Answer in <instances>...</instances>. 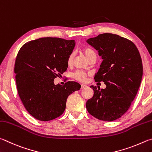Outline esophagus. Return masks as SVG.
Wrapping results in <instances>:
<instances>
[{
    "mask_svg": "<svg viewBox=\"0 0 152 152\" xmlns=\"http://www.w3.org/2000/svg\"><path fill=\"white\" fill-rule=\"evenodd\" d=\"M87 86H86V85H83V84H82L81 85V89H84V88H86V87H87Z\"/></svg>",
    "mask_w": 152,
    "mask_h": 152,
    "instance_id": "esophagus-1",
    "label": "esophagus"
}]
</instances>
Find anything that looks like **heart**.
Returning <instances> with one entry per match:
<instances>
[{
  "label": "heart",
  "mask_w": 152,
  "mask_h": 152,
  "mask_svg": "<svg viewBox=\"0 0 152 152\" xmlns=\"http://www.w3.org/2000/svg\"><path fill=\"white\" fill-rule=\"evenodd\" d=\"M82 52L83 53L85 56H86L89 60L93 57H96V55H95V53L94 50L91 49H90L89 47L83 48V49H82ZM73 55L71 54L67 58V64L69 65H71L72 63H73ZM87 75H88V73H86V72L83 71H77L73 74V77L75 79H76V80H77L80 82H85L86 81Z\"/></svg>",
  "instance_id": "b5f03b06"
}]
</instances>
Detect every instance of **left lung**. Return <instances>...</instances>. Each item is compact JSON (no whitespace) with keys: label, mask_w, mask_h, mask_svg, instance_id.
<instances>
[{"label":"left lung","mask_w":152,"mask_h":152,"mask_svg":"<svg viewBox=\"0 0 152 152\" xmlns=\"http://www.w3.org/2000/svg\"><path fill=\"white\" fill-rule=\"evenodd\" d=\"M103 60L95 73V81H103L105 89L91 86L94 96L86 108L95 118L112 121L128 110L140 86L143 75L141 56L134 42L111 33L87 40Z\"/></svg>","instance_id":"obj_1"}]
</instances>
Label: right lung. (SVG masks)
I'll list each match as a JSON object with an SVG mask.
<instances>
[{
    "label": "right lung",
    "instance_id": "right-lung-1",
    "mask_svg": "<svg viewBox=\"0 0 152 152\" xmlns=\"http://www.w3.org/2000/svg\"><path fill=\"white\" fill-rule=\"evenodd\" d=\"M75 45L74 40L44 37L26 42L18 53L15 65L18 94L26 110L38 120L62 115L69 95L81 88L75 81L65 86L54 83L67 69Z\"/></svg>",
    "mask_w": 152,
    "mask_h": 152
}]
</instances>
